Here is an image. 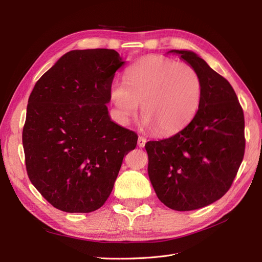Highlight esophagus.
<instances>
[{"instance_id":"obj_1","label":"esophagus","mask_w":262,"mask_h":262,"mask_svg":"<svg viewBox=\"0 0 262 262\" xmlns=\"http://www.w3.org/2000/svg\"><path fill=\"white\" fill-rule=\"evenodd\" d=\"M145 143H146V139L143 138V137H139V139H138V145H139V147H144Z\"/></svg>"}]
</instances>
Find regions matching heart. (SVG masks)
I'll return each mask as SVG.
<instances>
[{
    "label": "heart",
    "mask_w": 262,
    "mask_h": 262,
    "mask_svg": "<svg viewBox=\"0 0 262 262\" xmlns=\"http://www.w3.org/2000/svg\"><path fill=\"white\" fill-rule=\"evenodd\" d=\"M109 98L121 124L129 123L142 104L143 124L168 136L185 128L199 112L203 82L190 66L148 55L126 70L125 80L115 78Z\"/></svg>",
    "instance_id": "heart-1"
}]
</instances>
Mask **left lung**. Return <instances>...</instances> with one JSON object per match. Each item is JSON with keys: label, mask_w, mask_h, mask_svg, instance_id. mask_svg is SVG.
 I'll use <instances>...</instances> for the list:
<instances>
[{"label": "left lung", "mask_w": 262, "mask_h": 262, "mask_svg": "<svg viewBox=\"0 0 262 262\" xmlns=\"http://www.w3.org/2000/svg\"><path fill=\"white\" fill-rule=\"evenodd\" d=\"M177 53L202 78L199 112L167 139L148 141L147 172L158 199L176 211L196 210L231 188L245 153L244 112L232 85L199 55Z\"/></svg>", "instance_id": "left-lung-1"}]
</instances>
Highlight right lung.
Wrapping results in <instances>:
<instances>
[{
  "label": "right lung",
  "mask_w": 262,
  "mask_h": 262,
  "mask_svg": "<svg viewBox=\"0 0 262 262\" xmlns=\"http://www.w3.org/2000/svg\"><path fill=\"white\" fill-rule=\"evenodd\" d=\"M124 61L113 49L66 53L37 81L23 129L31 184L54 208L90 213L113 191L138 134L112 121L109 87Z\"/></svg>",
  "instance_id": "add662e5"
}]
</instances>
